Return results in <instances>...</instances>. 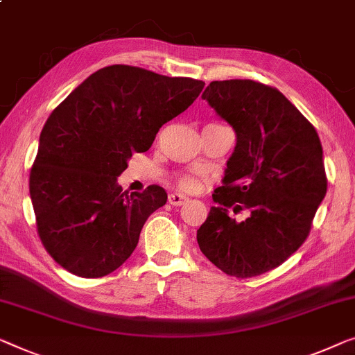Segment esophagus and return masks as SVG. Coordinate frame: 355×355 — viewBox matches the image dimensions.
I'll return each instance as SVG.
<instances>
[{
    "label": "esophagus",
    "instance_id": "obj_1",
    "mask_svg": "<svg viewBox=\"0 0 355 355\" xmlns=\"http://www.w3.org/2000/svg\"><path fill=\"white\" fill-rule=\"evenodd\" d=\"M187 197H184V195H181V193H171L168 197V202L173 205V207H182L184 203L187 202Z\"/></svg>",
    "mask_w": 355,
    "mask_h": 355
}]
</instances>
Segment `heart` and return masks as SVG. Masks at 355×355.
Instances as JSON below:
<instances>
[{
	"label": "heart",
	"instance_id": "1",
	"mask_svg": "<svg viewBox=\"0 0 355 355\" xmlns=\"http://www.w3.org/2000/svg\"><path fill=\"white\" fill-rule=\"evenodd\" d=\"M179 189L184 190V192H197L202 186V181H200V178L197 176H192V174H187V176H182L179 178Z\"/></svg>",
	"mask_w": 355,
	"mask_h": 355
}]
</instances>
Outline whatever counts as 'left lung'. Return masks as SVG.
I'll use <instances>...</instances> for the list:
<instances>
[{
    "instance_id": "1",
    "label": "left lung",
    "mask_w": 355,
    "mask_h": 355,
    "mask_svg": "<svg viewBox=\"0 0 355 355\" xmlns=\"http://www.w3.org/2000/svg\"><path fill=\"white\" fill-rule=\"evenodd\" d=\"M237 144L197 241L227 275L250 279L285 263L311 232L327 193L315 128L279 89L253 80L211 81L202 94ZM247 211L243 221L228 209Z\"/></svg>"
}]
</instances>
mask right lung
<instances>
[{
  "mask_svg": "<svg viewBox=\"0 0 355 355\" xmlns=\"http://www.w3.org/2000/svg\"><path fill=\"white\" fill-rule=\"evenodd\" d=\"M203 86L200 80L110 65L55 107L30 171L38 235L55 263L78 277L99 279L130 258L147 218L168 195L160 186L130 193L116 178Z\"/></svg>",
  "mask_w": 355,
  "mask_h": 355,
  "instance_id": "1",
  "label": "right lung"
}]
</instances>
